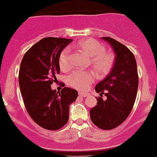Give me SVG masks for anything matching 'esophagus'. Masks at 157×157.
I'll return each instance as SVG.
<instances>
[{
  "instance_id": "34e87169",
  "label": "esophagus",
  "mask_w": 157,
  "mask_h": 157,
  "mask_svg": "<svg viewBox=\"0 0 157 157\" xmlns=\"http://www.w3.org/2000/svg\"><path fill=\"white\" fill-rule=\"evenodd\" d=\"M78 95H79L80 96H83V97H85V96H87V93H86V92H82V91H80L79 93H78Z\"/></svg>"
}]
</instances>
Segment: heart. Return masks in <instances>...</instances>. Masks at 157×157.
Returning a JSON list of instances; mask_svg holds the SVG:
<instances>
[{
    "label": "heart",
    "instance_id": "b5f03b06",
    "mask_svg": "<svg viewBox=\"0 0 157 157\" xmlns=\"http://www.w3.org/2000/svg\"><path fill=\"white\" fill-rule=\"evenodd\" d=\"M77 47L90 57V63L100 75H105L111 71L114 64V56L106 51L105 45L94 39H86L79 41ZM70 48H66L59 56L60 68L66 71L71 67ZM96 78V74L92 71H75L66 78L67 83L76 89L85 90Z\"/></svg>",
    "mask_w": 157,
    "mask_h": 157
}]
</instances>
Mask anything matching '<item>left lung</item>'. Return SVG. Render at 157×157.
<instances>
[{
    "instance_id": "obj_1",
    "label": "left lung",
    "mask_w": 157,
    "mask_h": 157,
    "mask_svg": "<svg viewBox=\"0 0 157 157\" xmlns=\"http://www.w3.org/2000/svg\"><path fill=\"white\" fill-rule=\"evenodd\" d=\"M112 46L115 61L112 71L95 89L100 93L97 104L90 110L91 121L102 130H112L120 126L130 113L139 86L137 64L128 48L111 37H102ZM107 98L104 101L101 96Z\"/></svg>"
}]
</instances>
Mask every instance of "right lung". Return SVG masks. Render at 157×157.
Instances as JSON below:
<instances>
[{"instance_id":"1","label":"right lung","mask_w":157,"mask_h":157,"mask_svg":"<svg viewBox=\"0 0 157 157\" xmlns=\"http://www.w3.org/2000/svg\"><path fill=\"white\" fill-rule=\"evenodd\" d=\"M72 40L47 37L27 51L20 65L18 82L25 107L33 121L49 130L63 127L69 120L70 105L78 92L65 86L61 92L51 89L60 74L58 59Z\"/></svg>"}]
</instances>
